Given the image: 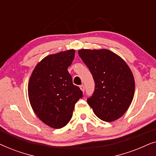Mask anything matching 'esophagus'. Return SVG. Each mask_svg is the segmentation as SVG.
<instances>
[{
	"label": "esophagus",
	"instance_id": "esophagus-1",
	"mask_svg": "<svg viewBox=\"0 0 156 156\" xmlns=\"http://www.w3.org/2000/svg\"><path fill=\"white\" fill-rule=\"evenodd\" d=\"M80 88L81 90H82V91H83V92H84V89H85L84 85H81V86L80 87Z\"/></svg>",
	"mask_w": 156,
	"mask_h": 156
}]
</instances>
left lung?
Listing matches in <instances>:
<instances>
[{
  "label": "left lung",
  "mask_w": 156,
  "mask_h": 156,
  "mask_svg": "<svg viewBox=\"0 0 156 156\" xmlns=\"http://www.w3.org/2000/svg\"><path fill=\"white\" fill-rule=\"evenodd\" d=\"M78 54L92 74L93 95L87 103L98 118L112 122L121 118L133 101L135 81L120 56L107 49H81Z\"/></svg>",
  "instance_id": "obj_1"
}]
</instances>
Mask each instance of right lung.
<instances>
[{
  "instance_id": "1",
  "label": "right lung",
  "mask_w": 156,
  "mask_h": 156,
  "mask_svg": "<svg viewBox=\"0 0 156 156\" xmlns=\"http://www.w3.org/2000/svg\"><path fill=\"white\" fill-rule=\"evenodd\" d=\"M74 53L71 49L44 57L36 65L29 80L27 91L32 108L42 122L53 129L67 124L74 105L83 97L67 70Z\"/></svg>"
}]
</instances>
